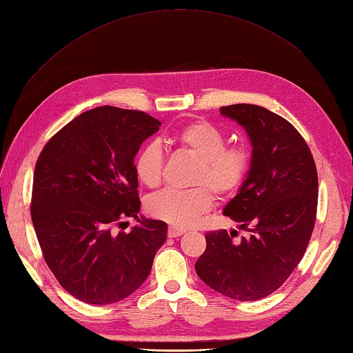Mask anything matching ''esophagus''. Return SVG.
Segmentation results:
<instances>
[{"instance_id": "esophagus-1", "label": "esophagus", "mask_w": 353, "mask_h": 353, "mask_svg": "<svg viewBox=\"0 0 353 353\" xmlns=\"http://www.w3.org/2000/svg\"><path fill=\"white\" fill-rule=\"evenodd\" d=\"M183 234H185L184 228H178V227H169L168 228V237H170V239L179 237V236H183Z\"/></svg>"}]
</instances>
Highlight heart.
I'll return each mask as SVG.
<instances>
[{
    "mask_svg": "<svg viewBox=\"0 0 353 353\" xmlns=\"http://www.w3.org/2000/svg\"><path fill=\"white\" fill-rule=\"evenodd\" d=\"M169 143L199 159L187 190H165L147 200L150 216L175 227H190L213 205V194L222 199L237 193L248 179L252 156L243 144H227V135L209 121L199 119L178 128ZM165 156L160 144L147 143L134 160L140 183L156 188L162 183Z\"/></svg>",
    "mask_w": 353,
    "mask_h": 353,
    "instance_id": "b5f03b06",
    "label": "heart"
}]
</instances>
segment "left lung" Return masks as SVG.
I'll list each match as a JSON object with an SVG mask.
<instances>
[{"mask_svg": "<svg viewBox=\"0 0 353 353\" xmlns=\"http://www.w3.org/2000/svg\"><path fill=\"white\" fill-rule=\"evenodd\" d=\"M219 110L244 128L253 148L248 179L223 209L250 236L234 241L237 231H209L196 272L223 296L258 301L284 284L306 252L316 218V166L284 117L256 104Z\"/></svg>", "mask_w": 353, "mask_h": 353, "instance_id": "obj_1", "label": "left lung"}]
</instances>
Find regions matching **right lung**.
<instances>
[{"label":"right lung","instance_id":"1","mask_svg":"<svg viewBox=\"0 0 353 353\" xmlns=\"http://www.w3.org/2000/svg\"><path fill=\"white\" fill-rule=\"evenodd\" d=\"M156 117L103 105L52 135L37 160L30 216L42 256L60 285L91 305L132 294L166 240L163 221L138 218L134 157L159 131ZM137 217L131 233H116Z\"/></svg>","mask_w":353,"mask_h":353}]
</instances>
